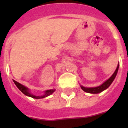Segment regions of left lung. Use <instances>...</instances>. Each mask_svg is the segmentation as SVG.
<instances>
[{
    "mask_svg": "<svg viewBox=\"0 0 128 128\" xmlns=\"http://www.w3.org/2000/svg\"><path fill=\"white\" fill-rule=\"evenodd\" d=\"M118 66H119V64H118V66L116 67V69L115 70L114 72L113 73V75L108 80H106L105 82L102 84V85H100L99 86H96V87H93V88H86V87H84V86H81V88L84 91L86 92L92 93V94H97V93H99L101 92L104 91V90L107 89L110 86V84L112 83V82L114 80L116 75L117 74V72H118Z\"/></svg>",
    "mask_w": 128,
    "mask_h": 128,
    "instance_id": "8db88e82",
    "label": "left lung"
}]
</instances>
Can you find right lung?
I'll use <instances>...</instances> for the list:
<instances>
[{
	"label": "right lung",
	"instance_id": "1",
	"mask_svg": "<svg viewBox=\"0 0 128 128\" xmlns=\"http://www.w3.org/2000/svg\"><path fill=\"white\" fill-rule=\"evenodd\" d=\"M14 82L16 84V86L18 87V88L20 90L23 94H24L25 95L28 96H30V97H32V98H34V99H42V98H44V97H46V96H49L50 94H51L53 92H54V91L56 90L55 89H51V90H47L44 92V94L42 95V96H36V95H34L32 94L30 92H29V90L26 87H25L23 85H22L21 84L18 83V82L14 80Z\"/></svg>",
	"mask_w": 128,
	"mask_h": 128
}]
</instances>
